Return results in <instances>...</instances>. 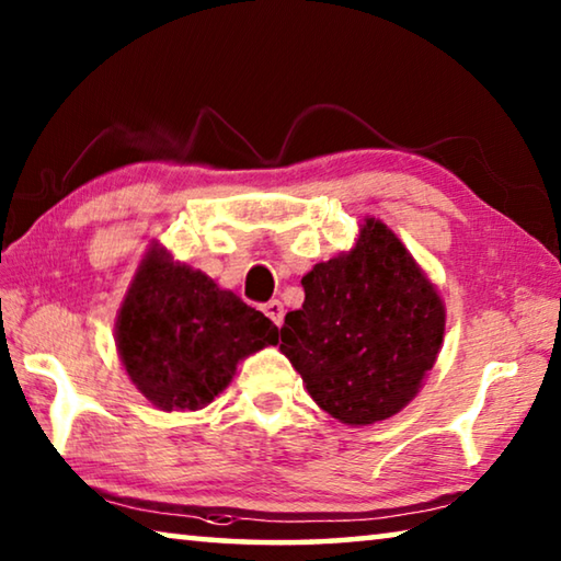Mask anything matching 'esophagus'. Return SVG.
Masks as SVG:
<instances>
[{"label": "esophagus", "mask_w": 561, "mask_h": 561, "mask_svg": "<svg viewBox=\"0 0 561 561\" xmlns=\"http://www.w3.org/2000/svg\"><path fill=\"white\" fill-rule=\"evenodd\" d=\"M262 311H264V314H267V317L274 321V324L282 327V321H284V307H282V301H279V299H272V301L264 304Z\"/></svg>", "instance_id": "esophagus-1"}]
</instances>
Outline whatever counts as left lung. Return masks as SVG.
<instances>
[{"instance_id":"obj_1","label":"left lung","mask_w":561,"mask_h":561,"mask_svg":"<svg viewBox=\"0 0 561 561\" xmlns=\"http://www.w3.org/2000/svg\"><path fill=\"white\" fill-rule=\"evenodd\" d=\"M301 287L279 348L309 396L348 425L396 415L433 368L445 331L438 291L401 240L371 217L354 250L317 264Z\"/></svg>"}]
</instances>
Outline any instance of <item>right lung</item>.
Masks as SVG:
<instances>
[{
	"label": "right lung",
	"mask_w": 561,
	"mask_h": 561,
	"mask_svg": "<svg viewBox=\"0 0 561 561\" xmlns=\"http://www.w3.org/2000/svg\"><path fill=\"white\" fill-rule=\"evenodd\" d=\"M279 341V329L163 250H150L116 324L130 381L163 411H197L230 383L237 360Z\"/></svg>",
	"instance_id": "1"
}]
</instances>
